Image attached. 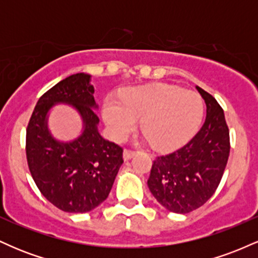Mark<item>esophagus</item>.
<instances>
[{
  "mask_svg": "<svg viewBox=\"0 0 258 258\" xmlns=\"http://www.w3.org/2000/svg\"><path fill=\"white\" fill-rule=\"evenodd\" d=\"M135 155H136V152H133V150H128V149L123 150V160H125V161L132 159Z\"/></svg>",
  "mask_w": 258,
  "mask_h": 258,
  "instance_id": "obj_1",
  "label": "esophagus"
}]
</instances>
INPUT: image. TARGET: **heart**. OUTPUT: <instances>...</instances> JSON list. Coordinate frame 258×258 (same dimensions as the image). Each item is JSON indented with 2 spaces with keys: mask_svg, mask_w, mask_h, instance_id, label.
<instances>
[{
  "mask_svg": "<svg viewBox=\"0 0 258 258\" xmlns=\"http://www.w3.org/2000/svg\"><path fill=\"white\" fill-rule=\"evenodd\" d=\"M203 100L191 91L168 84L126 88L119 99L103 103V119L115 139L125 138L141 119V130L158 150H171L185 143L203 119Z\"/></svg>",
  "mask_w": 258,
  "mask_h": 258,
  "instance_id": "1",
  "label": "heart"
}]
</instances>
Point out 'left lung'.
<instances>
[{
	"instance_id": "1",
	"label": "left lung",
	"mask_w": 258,
	"mask_h": 258,
	"mask_svg": "<svg viewBox=\"0 0 258 258\" xmlns=\"http://www.w3.org/2000/svg\"><path fill=\"white\" fill-rule=\"evenodd\" d=\"M206 103V119L184 147L153 162L148 186L168 211L188 214L203 206L220 184L228 156L229 130L217 100L197 86Z\"/></svg>"
}]
</instances>
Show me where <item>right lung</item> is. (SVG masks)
Wrapping results in <instances>:
<instances>
[{"label":"right lung","mask_w":258,"mask_h":258,"mask_svg":"<svg viewBox=\"0 0 258 258\" xmlns=\"http://www.w3.org/2000/svg\"><path fill=\"white\" fill-rule=\"evenodd\" d=\"M91 75L74 74L38 99L26 128V159L37 188L61 211L84 214L108 198L119 168L122 148L98 132V105ZM72 105L84 131L70 142L57 141L48 130V112L55 104Z\"/></svg>","instance_id":"add662e5"}]
</instances>
